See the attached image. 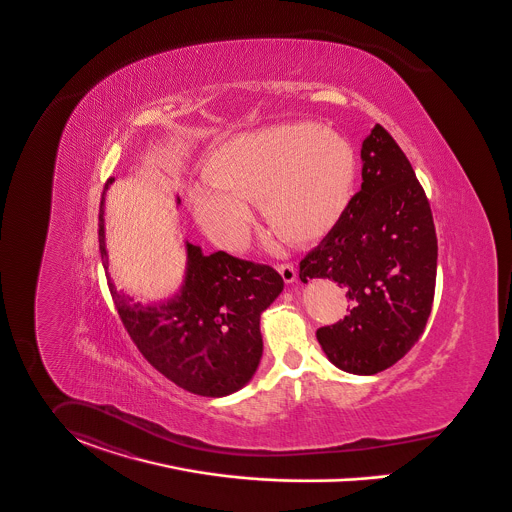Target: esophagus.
Segmentation results:
<instances>
[{
	"label": "esophagus",
	"instance_id": "1",
	"mask_svg": "<svg viewBox=\"0 0 512 512\" xmlns=\"http://www.w3.org/2000/svg\"><path fill=\"white\" fill-rule=\"evenodd\" d=\"M277 270L281 273V277H283L285 283H293V281L297 279V268H295L293 264H289V262H287V264H279Z\"/></svg>",
	"mask_w": 512,
	"mask_h": 512
}]
</instances>
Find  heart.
<instances>
[{"label": "heart", "mask_w": 512, "mask_h": 512, "mask_svg": "<svg viewBox=\"0 0 512 512\" xmlns=\"http://www.w3.org/2000/svg\"><path fill=\"white\" fill-rule=\"evenodd\" d=\"M353 176V149L336 132L272 126L215 147L205 157V184L188 190V205L205 237L225 248L244 242L256 202L279 239L308 242L340 219Z\"/></svg>", "instance_id": "heart-1"}]
</instances>
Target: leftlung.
I'll list each match as a JSON object with an SVG mask.
<instances>
[{
	"label": "left lung",
	"instance_id": "obj_1",
	"mask_svg": "<svg viewBox=\"0 0 512 512\" xmlns=\"http://www.w3.org/2000/svg\"><path fill=\"white\" fill-rule=\"evenodd\" d=\"M361 190L299 277L345 287L347 316L316 330L328 359L353 375H376L421 338L433 307L437 233L429 200L408 157L380 124L361 147Z\"/></svg>",
	"mask_w": 512,
	"mask_h": 512
}]
</instances>
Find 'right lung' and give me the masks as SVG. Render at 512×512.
I'll return each mask as SVG.
<instances>
[{
  "instance_id": "add662e5",
  "label": "right lung",
  "mask_w": 512,
  "mask_h": 512,
  "mask_svg": "<svg viewBox=\"0 0 512 512\" xmlns=\"http://www.w3.org/2000/svg\"><path fill=\"white\" fill-rule=\"evenodd\" d=\"M99 250L108 270L104 192ZM186 252L184 285L169 301L145 307L108 279L110 295L137 349L161 375L198 396H229L248 384L260 365V316L283 291V279L272 266L223 250L205 256L200 246L186 242Z\"/></svg>"
}]
</instances>
